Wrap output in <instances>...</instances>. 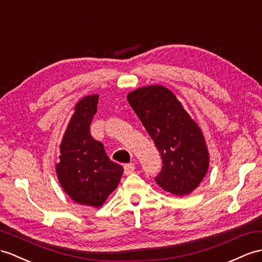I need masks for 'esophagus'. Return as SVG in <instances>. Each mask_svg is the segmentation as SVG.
Masks as SVG:
<instances>
[{
  "mask_svg": "<svg viewBox=\"0 0 262 262\" xmlns=\"http://www.w3.org/2000/svg\"><path fill=\"white\" fill-rule=\"evenodd\" d=\"M124 174H131L133 171H135L136 169V165L135 163H127V164H124Z\"/></svg>",
  "mask_w": 262,
  "mask_h": 262,
  "instance_id": "esophagus-1",
  "label": "esophagus"
}]
</instances>
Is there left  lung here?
<instances>
[{
	"label": "left lung",
	"instance_id": "1",
	"mask_svg": "<svg viewBox=\"0 0 262 262\" xmlns=\"http://www.w3.org/2000/svg\"><path fill=\"white\" fill-rule=\"evenodd\" d=\"M127 101L160 152L162 169L155 178L157 183L176 195L192 192L209 167L200 127L162 85L140 88L127 94Z\"/></svg>",
	"mask_w": 262,
	"mask_h": 262
}]
</instances>
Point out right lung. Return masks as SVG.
I'll return each instance as SVG.
<instances>
[{
	"label": "right lung",
	"instance_id": "obj_1",
	"mask_svg": "<svg viewBox=\"0 0 262 262\" xmlns=\"http://www.w3.org/2000/svg\"><path fill=\"white\" fill-rule=\"evenodd\" d=\"M98 101L99 95L94 94L76 103L56 164L57 178L69 196L80 205L91 207L103 205L123 173V168L110 160L103 144L90 133Z\"/></svg>",
	"mask_w": 262,
	"mask_h": 262
}]
</instances>
